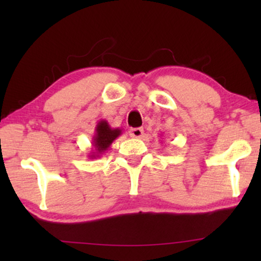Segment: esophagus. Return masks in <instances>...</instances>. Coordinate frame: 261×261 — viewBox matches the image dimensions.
Wrapping results in <instances>:
<instances>
[{"label": "esophagus", "mask_w": 261, "mask_h": 261, "mask_svg": "<svg viewBox=\"0 0 261 261\" xmlns=\"http://www.w3.org/2000/svg\"><path fill=\"white\" fill-rule=\"evenodd\" d=\"M129 135L130 138L140 139L142 135H144V129H142V128H132L129 130Z\"/></svg>", "instance_id": "1"}]
</instances>
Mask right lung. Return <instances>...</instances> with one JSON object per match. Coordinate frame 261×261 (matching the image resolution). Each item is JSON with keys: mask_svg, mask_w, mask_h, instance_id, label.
<instances>
[{"mask_svg": "<svg viewBox=\"0 0 261 261\" xmlns=\"http://www.w3.org/2000/svg\"><path fill=\"white\" fill-rule=\"evenodd\" d=\"M122 134V129L120 128H112L108 121L99 120L95 127V134L92 137V149L89 153V158H99L107 149L110 147L113 141Z\"/></svg>", "mask_w": 261, "mask_h": 261, "instance_id": "add662e5", "label": "right lung"}]
</instances>
